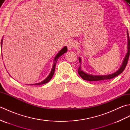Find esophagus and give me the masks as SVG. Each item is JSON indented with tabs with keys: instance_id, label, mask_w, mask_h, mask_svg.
I'll return each instance as SVG.
<instances>
[{
	"instance_id": "1",
	"label": "esophagus",
	"mask_w": 130,
	"mask_h": 130,
	"mask_svg": "<svg viewBox=\"0 0 130 130\" xmlns=\"http://www.w3.org/2000/svg\"><path fill=\"white\" fill-rule=\"evenodd\" d=\"M76 44L75 43V42H74V41H70L67 44V47H68V48L69 50H71L74 47H76Z\"/></svg>"
}]
</instances>
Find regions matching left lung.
Listing matches in <instances>:
<instances>
[{
	"label": "left lung",
	"instance_id": "obj_1",
	"mask_svg": "<svg viewBox=\"0 0 130 130\" xmlns=\"http://www.w3.org/2000/svg\"><path fill=\"white\" fill-rule=\"evenodd\" d=\"M127 38H128V44H127V54L125 56V59H124L123 61L122 62V64L121 65V68L118 69L116 72L113 73L112 74H109V75H89V74H87L85 73L84 71H83L81 70V67L80 65L79 67L78 68V74L79 75L82 77V79H83L85 80H88V81H101V80H109L112 78H114L115 77L118 76L119 74L122 73L123 70H125V69L126 67L127 64L128 60L129 59V54H130V41H129V37L127 31ZM79 61L80 62V63L81 62V59L79 57Z\"/></svg>",
	"mask_w": 130,
	"mask_h": 130
}]
</instances>
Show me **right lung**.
<instances>
[{"instance_id":"right-lung-1","label":"right lung","mask_w":130,"mask_h":130,"mask_svg":"<svg viewBox=\"0 0 130 130\" xmlns=\"http://www.w3.org/2000/svg\"><path fill=\"white\" fill-rule=\"evenodd\" d=\"M2 41H3V39L2 40V42H1V47H2ZM68 50V48L67 46H65L64 47L62 48L61 50L58 52V54L56 55V56H55V59H54V64H53V66H52V68L51 69V71L50 73V74L48 75V76H47V78H46V79H45L44 80L42 81L41 82L39 83H36V84H32V85H41V84H46L47 83H48L50 80L52 78V76H53L54 74V72H55V67H56V63L57 61V60L59 59V57L60 56H61V55H62L63 54L65 53Z\"/></svg>"}]
</instances>
